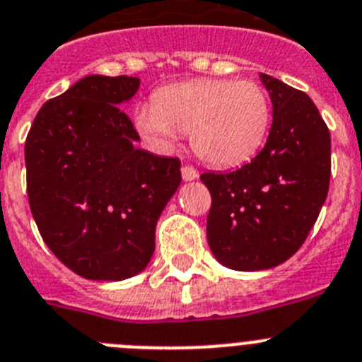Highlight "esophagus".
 Listing matches in <instances>:
<instances>
[{
  "instance_id": "esophagus-1",
  "label": "esophagus",
  "mask_w": 362,
  "mask_h": 362,
  "mask_svg": "<svg viewBox=\"0 0 362 362\" xmlns=\"http://www.w3.org/2000/svg\"><path fill=\"white\" fill-rule=\"evenodd\" d=\"M182 178L185 182H191V180H197L198 178V171L192 168V165H182Z\"/></svg>"
}]
</instances>
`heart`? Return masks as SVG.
Returning <instances> with one entry per match:
<instances>
[{"mask_svg":"<svg viewBox=\"0 0 362 362\" xmlns=\"http://www.w3.org/2000/svg\"><path fill=\"white\" fill-rule=\"evenodd\" d=\"M135 128L170 150L189 132L194 153L214 168H234L257 153L272 127V100L253 80L198 78L158 89L141 105Z\"/></svg>","mask_w":362,"mask_h":362,"instance_id":"obj_1","label":"heart"}]
</instances>
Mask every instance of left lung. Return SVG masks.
I'll use <instances>...</instances> for the list:
<instances>
[{
	"mask_svg": "<svg viewBox=\"0 0 362 362\" xmlns=\"http://www.w3.org/2000/svg\"><path fill=\"white\" fill-rule=\"evenodd\" d=\"M273 105L266 146L230 173H204L212 197L207 241L230 269L259 272L288 261L309 235L330 182V134L302 90L261 73Z\"/></svg>",
	"mask_w": 362,
	"mask_h": 362,
	"instance_id": "obj_1",
	"label": "left lung"
}]
</instances>
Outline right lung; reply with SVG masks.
<instances>
[{
    "label": "right lung",
    "mask_w": 362,
    "mask_h": 362,
    "mask_svg": "<svg viewBox=\"0 0 362 362\" xmlns=\"http://www.w3.org/2000/svg\"><path fill=\"white\" fill-rule=\"evenodd\" d=\"M135 76L90 74L37 112L25 143L32 216L55 257L89 280L143 272L155 227L180 185V160L135 148L141 139L119 109Z\"/></svg>",
    "instance_id": "right-lung-1"
}]
</instances>
